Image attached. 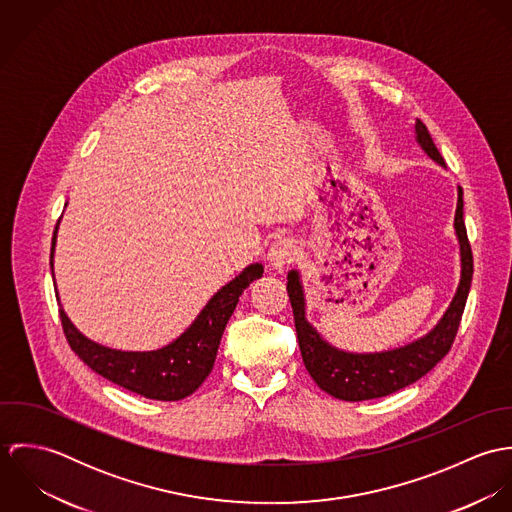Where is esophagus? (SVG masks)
<instances>
[{
	"label": "esophagus",
	"mask_w": 512,
	"mask_h": 512,
	"mask_svg": "<svg viewBox=\"0 0 512 512\" xmlns=\"http://www.w3.org/2000/svg\"><path fill=\"white\" fill-rule=\"evenodd\" d=\"M297 254H299V248H297L295 240L284 236V238H278V240L270 246V250H268V260H270V266H272L274 270H282L284 266L292 264L293 260L297 258Z\"/></svg>",
	"instance_id": "obj_1"
}]
</instances>
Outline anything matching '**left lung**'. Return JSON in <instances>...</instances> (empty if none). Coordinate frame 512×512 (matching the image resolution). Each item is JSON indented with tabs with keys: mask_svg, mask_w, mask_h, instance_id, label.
Here are the masks:
<instances>
[{
	"mask_svg": "<svg viewBox=\"0 0 512 512\" xmlns=\"http://www.w3.org/2000/svg\"><path fill=\"white\" fill-rule=\"evenodd\" d=\"M416 140L434 161H438L439 165H445L422 120L416 122ZM453 226L461 250V280L457 292L453 295V301L449 303L447 311L439 319L438 325L426 337L400 349L357 355L331 347L305 319V297L299 282V272L292 270L288 274V295L292 301L299 351L303 357V365L321 390L347 402L382 398L420 380L449 353L459 329V321L473 278V254L467 238V228L463 222L461 187H457V209Z\"/></svg>",
	"mask_w": 512,
	"mask_h": 512,
	"instance_id": "obj_1",
	"label": "left lung"
}]
</instances>
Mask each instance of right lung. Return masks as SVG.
Returning a JSON list of instances; mask_svg holds the SVG:
<instances>
[{
	"instance_id": "obj_1",
	"label": "right lung",
	"mask_w": 512,
	"mask_h": 512,
	"mask_svg": "<svg viewBox=\"0 0 512 512\" xmlns=\"http://www.w3.org/2000/svg\"><path fill=\"white\" fill-rule=\"evenodd\" d=\"M57 228L51 246V268ZM264 274L262 264H250L232 282L215 293L191 327L163 349L128 353L102 347L86 339L61 309L65 337L84 365L106 380L151 400H183L193 394L215 366L220 337L238 303L240 293Z\"/></svg>"
}]
</instances>
